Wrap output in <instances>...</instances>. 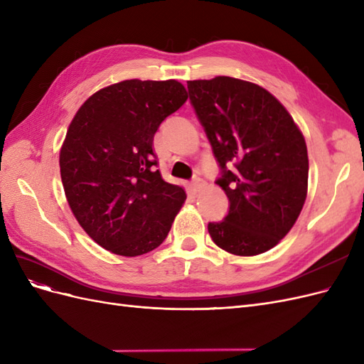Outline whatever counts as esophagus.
Instances as JSON below:
<instances>
[{"label": "esophagus", "mask_w": 364, "mask_h": 364, "mask_svg": "<svg viewBox=\"0 0 364 364\" xmlns=\"http://www.w3.org/2000/svg\"><path fill=\"white\" fill-rule=\"evenodd\" d=\"M191 188H193V191H194V193H199V191H202V190L205 188V182H203V179H200V178H194V179H193V182H191Z\"/></svg>", "instance_id": "esophagus-1"}]
</instances>
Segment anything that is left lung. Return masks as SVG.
<instances>
[{"mask_svg":"<svg viewBox=\"0 0 364 364\" xmlns=\"http://www.w3.org/2000/svg\"><path fill=\"white\" fill-rule=\"evenodd\" d=\"M188 95L220 167L229 199L208 232L240 257L267 252L289 234L306 197L308 155L293 118L264 87L218 75L190 80Z\"/></svg>","mask_w":364,"mask_h":364,"instance_id":"obj_1","label":"left lung"}]
</instances>
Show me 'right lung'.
I'll use <instances>...</instances> for the list:
<instances>
[{
	"label": "right lung",
	"mask_w": 364,
	"mask_h": 364,
	"mask_svg": "<svg viewBox=\"0 0 364 364\" xmlns=\"http://www.w3.org/2000/svg\"><path fill=\"white\" fill-rule=\"evenodd\" d=\"M186 98L176 80H124L91 95L73 118L59 159L65 196L106 250L138 257L167 238L186 194L156 170L153 136Z\"/></svg>",
	"instance_id": "add662e5"
}]
</instances>
